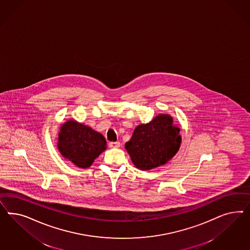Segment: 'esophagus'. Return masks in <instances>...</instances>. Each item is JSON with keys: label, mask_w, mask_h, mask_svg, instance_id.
Returning <instances> with one entry per match:
<instances>
[{"label": "esophagus", "mask_w": 250, "mask_h": 250, "mask_svg": "<svg viewBox=\"0 0 250 250\" xmlns=\"http://www.w3.org/2000/svg\"><path fill=\"white\" fill-rule=\"evenodd\" d=\"M109 146L111 148H117V147L120 146V143L119 142H110L109 143Z\"/></svg>", "instance_id": "esophagus-1"}]
</instances>
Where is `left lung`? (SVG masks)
I'll use <instances>...</instances> for the list:
<instances>
[{
    "instance_id": "1",
    "label": "left lung",
    "mask_w": 250,
    "mask_h": 250,
    "mask_svg": "<svg viewBox=\"0 0 250 250\" xmlns=\"http://www.w3.org/2000/svg\"><path fill=\"white\" fill-rule=\"evenodd\" d=\"M181 142L180 128L173 125L172 117L159 114L150 123L136 127L125 148L137 168L148 170L172 159Z\"/></svg>"
}]
</instances>
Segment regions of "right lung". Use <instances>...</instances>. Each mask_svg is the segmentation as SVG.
<instances>
[{
    "label": "right lung",
    "mask_w": 250,
    "mask_h": 250,
    "mask_svg": "<svg viewBox=\"0 0 250 250\" xmlns=\"http://www.w3.org/2000/svg\"><path fill=\"white\" fill-rule=\"evenodd\" d=\"M59 149L80 167H89L106 148L105 138L91 127L73 120L66 122L59 134Z\"/></svg>",
    "instance_id": "obj_1"
}]
</instances>
